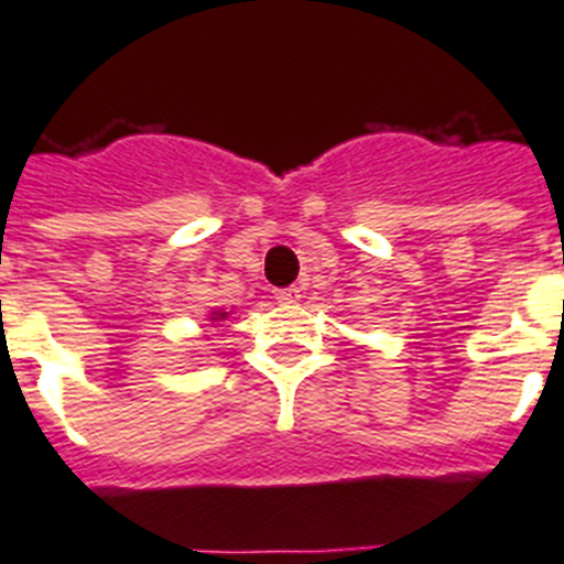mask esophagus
Masks as SVG:
<instances>
[{
  "instance_id": "34e87169",
  "label": "esophagus",
  "mask_w": 564,
  "mask_h": 564,
  "mask_svg": "<svg viewBox=\"0 0 564 564\" xmlns=\"http://www.w3.org/2000/svg\"><path fill=\"white\" fill-rule=\"evenodd\" d=\"M274 297H278L281 304H295V301H301V290H297V286H286V290H274Z\"/></svg>"
}]
</instances>
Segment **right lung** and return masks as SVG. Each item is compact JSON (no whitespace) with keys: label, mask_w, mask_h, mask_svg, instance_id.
<instances>
[{"label":"right lung","mask_w":564,"mask_h":564,"mask_svg":"<svg viewBox=\"0 0 564 564\" xmlns=\"http://www.w3.org/2000/svg\"><path fill=\"white\" fill-rule=\"evenodd\" d=\"M228 313H223V310H217V313L210 315V322H223V318H226Z\"/></svg>","instance_id":"add662e5"}]
</instances>
